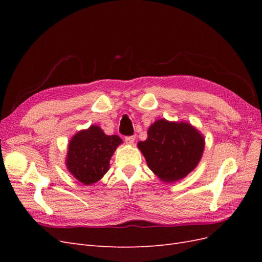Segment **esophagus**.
Masks as SVG:
<instances>
[{"label":"esophagus","mask_w":262,"mask_h":262,"mask_svg":"<svg viewBox=\"0 0 262 262\" xmlns=\"http://www.w3.org/2000/svg\"><path fill=\"white\" fill-rule=\"evenodd\" d=\"M134 140H136V137H125V139H124L125 143H128L130 145L134 144Z\"/></svg>","instance_id":"34e87169"}]
</instances>
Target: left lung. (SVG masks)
Here are the masks:
<instances>
[{
	"label": "left lung",
	"mask_w": 262,
	"mask_h": 262,
	"mask_svg": "<svg viewBox=\"0 0 262 262\" xmlns=\"http://www.w3.org/2000/svg\"><path fill=\"white\" fill-rule=\"evenodd\" d=\"M204 145L203 136L193 125L166 119L150 124L147 139L138 143L148 168L165 182H175L191 172L201 160Z\"/></svg>",
	"instance_id": "left-lung-1"
}]
</instances>
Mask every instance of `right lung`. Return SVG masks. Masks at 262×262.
<instances>
[{"instance_id":"1","label":"right lung","mask_w":262,"mask_h":262,"mask_svg":"<svg viewBox=\"0 0 262 262\" xmlns=\"http://www.w3.org/2000/svg\"><path fill=\"white\" fill-rule=\"evenodd\" d=\"M121 143L118 136H107L98 125H91L71 139L67 168L82 184L93 185L108 171L110 158Z\"/></svg>"}]
</instances>
